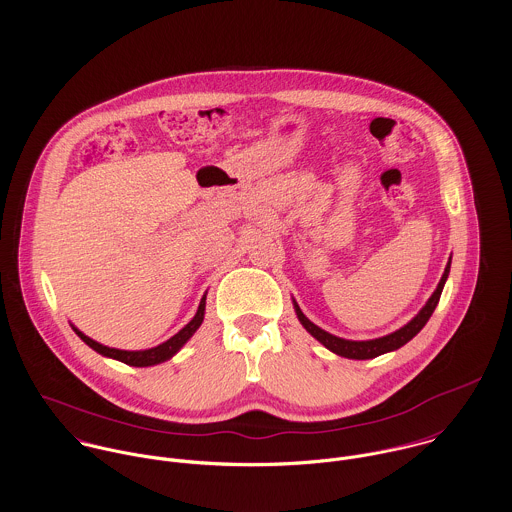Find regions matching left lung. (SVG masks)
Instances as JSON below:
<instances>
[{
  "label": "left lung",
  "mask_w": 512,
  "mask_h": 512,
  "mask_svg": "<svg viewBox=\"0 0 512 512\" xmlns=\"http://www.w3.org/2000/svg\"><path fill=\"white\" fill-rule=\"evenodd\" d=\"M449 268H451V256H449V262L443 270V276L439 280L438 288L434 290V293L430 295V299L426 301V305L416 313V317L412 321H408L404 327H400L398 331L390 333V335H384V337H378V339H368V341H351V339H343V337H337V335H331L327 333L325 329L317 327L313 321H309L303 311L299 309L297 301L293 299V309H295V315L299 319V323L305 327V331L315 337L325 349H329L331 353L339 355V357H345V359H355V361H366V359H374V357H380L384 353H390V351H396L400 347H404L408 341H412L422 329L424 325L428 323V319L432 317L436 305H438L439 295L443 292V286L447 282V276H449Z\"/></svg>",
  "instance_id": "8db88e82"
}]
</instances>
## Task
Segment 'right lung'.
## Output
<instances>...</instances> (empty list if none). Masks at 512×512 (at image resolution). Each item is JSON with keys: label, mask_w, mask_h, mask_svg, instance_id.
I'll return each mask as SVG.
<instances>
[{"label": "right lung", "mask_w": 512, "mask_h": 512, "mask_svg": "<svg viewBox=\"0 0 512 512\" xmlns=\"http://www.w3.org/2000/svg\"><path fill=\"white\" fill-rule=\"evenodd\" d=\"M205 305H207V293L201 297V303H199V309L195 313V317L179 331L175 333L171 339H167L165 343L157 345V347H151V349H144V351H124V349H114V347H106L94 339H90L88 335H84L80 329H76L73 323L71 327L74 329V333L90 347L94 349L96 353H100L102 357H108V359H114V361H120L124 365L130 366H153L159 365V363H165L169 361L171 357H175L181 347L195 335V331L201 327L203 319H205Z\"/></svg>", "instance_id": "add662e5"}]
</instances>
